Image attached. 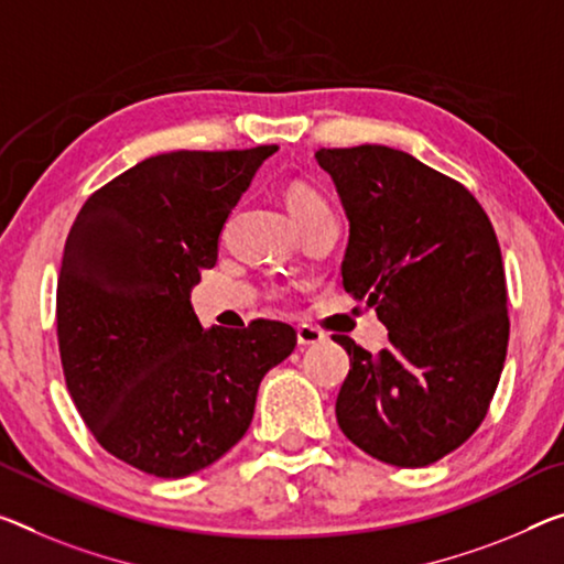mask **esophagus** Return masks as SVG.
<instances>
[{
	"label": "esophagus",
	"mask_w": 564,
	"mask_h": 564,
	"mask_svg": "<svg viewBox=\"0 0 564 564\" xmlns=\"http://www.w3.org/2000/svg\"><path fill=\"white\" fill-rule=\"evenodd\" d=\"M323 340H325V333L317 330V327H312V325H300L297 327L300 348H307V345H317V343H323Z\"/></svg>",
	"instance_id": "34e87169"
}]
</instances>
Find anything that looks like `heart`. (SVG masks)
Returning a JSON list of instances; mask_svg holds the SVG:
<instances>
[{
    "label": "heart",
    "instance_id": "obj_1",
    "mask_svg": "<svg viewBox=\"0 0 564 564\" xmlns=\"http://www.w3.org/2000/svg\"><path fill=\"white\" fill-rule=\"evenodd\" d=\"M284 202H288L297 224H305L312 219V216L330 212V206H327L323 194H319L317 188H312L310 184H302V181H292L288 192H284Z\"/></svg>",
    "mask_w": 564,
    "mask_h": 564
}]
</instances>
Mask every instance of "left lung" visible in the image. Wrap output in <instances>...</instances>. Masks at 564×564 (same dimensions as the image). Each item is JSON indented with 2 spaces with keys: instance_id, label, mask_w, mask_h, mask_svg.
Here are the masks:
<instances>
[{
  "instance_id": "8db88e82",
  "label": "left lung",
  "mask_w": 564,
  "mask_h": 564,
  "mask_svg": "<svg viewBox=\"0 0 564 564\" xmlns=\"http://www.w3.org/2000/svg\"><path fill=\"white\" fill-rule=\"evenodd\" d=\"M350 219L343 288L388 345L350 355L335 415L378 462L419 469L487 419L509 345L507 280L487 212L462 181L388 145L317 151Z\"/></svg>"
}]
</instances>
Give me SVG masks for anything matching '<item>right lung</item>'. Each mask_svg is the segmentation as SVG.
<instances>
[{"label": "right lung", "instance_id": "obj_1", "mask_svg": "<svg viewBox=\"0 0 564 564\" xmlns=\"http://www.w3.org/2000/svg\"><path fill=\"white\" fill-rule=\"evenodd\" d=\"M276 145L151 155L88 196L57 276L67 391L120 462L178 479L245 436L264 372L297 345L280 319L202 330L188 290Z\"/></svg>", "mask_w": 564, "mask_h": 564}]
</instances>
